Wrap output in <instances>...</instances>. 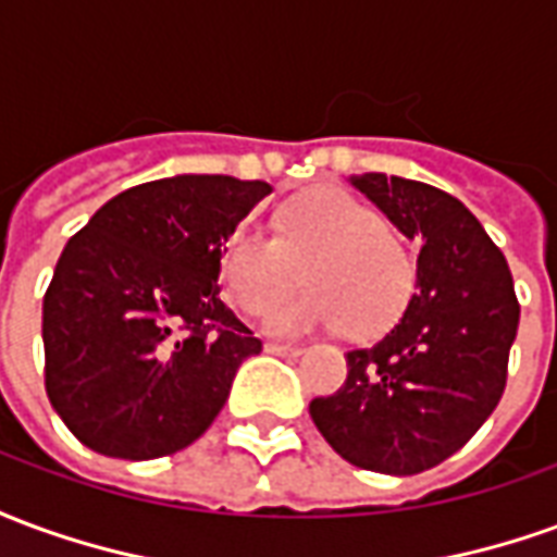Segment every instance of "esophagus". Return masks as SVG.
I'll return each mask as SVG.
<instances>
[{"mask_svg": "<svg viewBox=\"0 0 557 557\" xmlns=\"http://www.w3.org/2000/svg\"><path fill=\"white\" fill-rule=\"evenodd\" d=\"M268 355H280V358H295L301 355V346H289V343H265Z\"/></svg>", "mask_w": 557, "mask_h": 557, "instance_id": "1", "label": "esophagus"}]
</instances>
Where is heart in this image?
<instances>
[{
    "label": "heart",
    "mask_w": 557,
    "mask_h": 557,
    "mask_svg": "<svg viewBox=\"0 0 557 557\" xmlns=\"http://www.w3.org/2000/svg\"><path fill=\"white\" fill-rule=\"evenodd\" d=\"M223 286L244 313H262L304 277L310 289L277 304L265 327L280 337L343 327L375 337L414 289V259L373 208L343 190H310L283 206L280 232L238 226L223 250Z\"/></svg>",
    "instance_id": "obj_1"
}]
</instances>
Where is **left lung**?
I'll return each instance as SVG.
<instances>
[{
  "mask_svg": "<svg viewBox=\"0 0 557 557\" xmlns=\"http://www.w3.org/2000/svg\"><path fill=\"white\" fill-rule=\"evenodd\" d=\"M349 182L420 244L418 292L385 337L346 355V382L310 418L346 462L406 478L454 456L495 411L519 301L507 259L456 196L385 172Z\"/></svg>",
  "mask_w": 557,
  "mask_h": 557,
  "instance_id": "1",
  "label": "left lung"
}]
</instances>
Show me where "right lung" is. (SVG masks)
Listing matches in <instances>:
<instances>
[{"label":"right lung","mask_w":557,"mask_h":557,"mask_svg":"<svg viewBox=\"0 0 557 557\" xmlns=\"http://www.w3.org/2000/svg\"><path fill=\"white\" fill-rule=\"evenodd\" d=\"M268 182L172 175L101 206L44 295V385L95 454L158 459L194 444L262 351L220 298V259Z\"/></svg>","instance_id":"1"}]
</instances>
